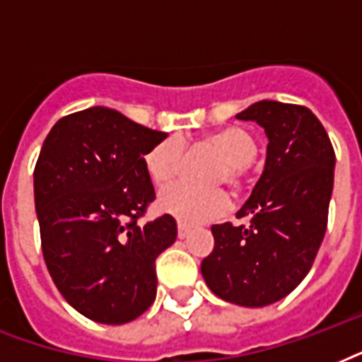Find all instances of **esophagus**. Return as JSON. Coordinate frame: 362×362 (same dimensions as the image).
<instances>
[{
  "label": "esophagus",
  "mask_w": 362,
  "mask_h": 362,
  "mask_svg": "<svg viewBox=\"0 0 362 362\" xmlns=\"http://www.w3.org/2000/svg\"><path fill=\"white\" fill-rule=\"evenodd\" d=\"M189 227L186 226V223H178V238H186L187 235H189Z\"/></svg>",
  "instance_id": "esophagus-1"
}]
</instances>
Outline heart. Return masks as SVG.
Instances as JSON below:
<instances>
[{
    "label": "heart",
    "instance_id": "heart-1",
    "mask_svg": "<svg viewBox=\"0 0 362 362\" xmlns=\"http://www.w3.org/2000/svg\"><path fill=\"white\" fill-rule=\"evenodd\" d=\"M206 142L226 158L227 165L220 180L238 186L244 176V167L257 156V142L246 129L238 125H227L206 136ZM184 163V144L176 136L159 141L144 156L148 176L156 184H167L175 178ZM158 206L163 214H169L187 226L216 220L229 210L231 199L223 189H197L184 182H176L163 187L159 193Z\"/></svg>",
    "mask_w": 362,
    "mask_h": 362
}]
</instances>
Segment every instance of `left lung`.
I'll list each match as a JSON object with an SVG mask.
<instances>
[{
    "label": "left lung",
    "instance_id": "left-lung-1",
    "mask_svg": "<svg viewBox=\"0 0 362 362\" xmlns=\"http://www.w3.org/2000/svg\"><path fill=\"white\" fill-rule=\"evenodd\" d=\"M267 133V159L237 212L250 226H212L214 250L201 263L210 291L261 308L287 297L308 274L327 231L334 150L325 127L303 105L257 101L237 115Z\"/></svg>",
    "mask_w": 362,
    "mask_h": 362
}]
</instances>
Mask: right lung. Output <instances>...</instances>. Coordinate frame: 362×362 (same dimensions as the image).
<instances>
[{"label":"right lung","mask_w":362,"mask_h":362,"mask_svg":"<svg viewBox=\"0 0 362 362\" xmlns=\"http://www.w3.org/2000/svg\"><path fill=\"white\" fill-rule=\"evenodd\" d=\"M163 139L118 110L90 107L56 122L42 142L33 170L42 257L88 320L124 325L156 298V259L176 240V221H136L156 199L144 156Z\"/></svg>","instance_id":"add662e5"}]
</instances>
